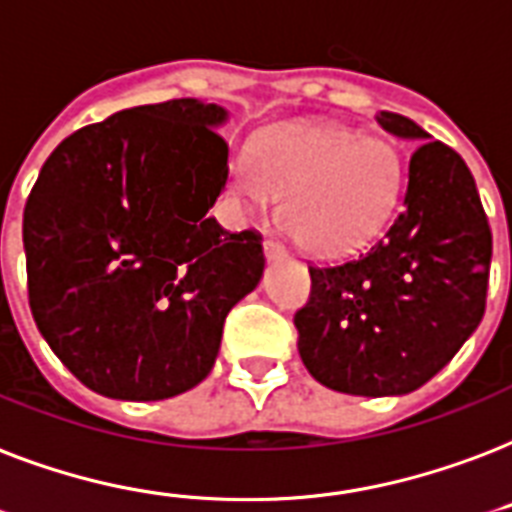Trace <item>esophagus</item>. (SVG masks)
Listing matches in <instances>:
<instances>
[{"label": "esophagus", "instance_id": "34e87169", "mask_svg": "<svg viewBox=\"0 0 512 512\" xmlns=\"http://www.w3.org/2000/svg\"><path fill=\"white\" fill-rule=\"evenodd\" d=\"M287 255V249L279 244L276 239H265V257H284Z\"/></svg>", "mask_w": 512, "mask_h": 512}]
</instances>
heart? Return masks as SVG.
Masks as SVG:
<instances>
[{"label": "heart", "instance_id": "obj_1", "mask_svg": "<svg viewBox=\"0 0 512 512\" xmlns=\"http://www.w3.org/2000/svg\"><path fill=\"white\" fill-rule=\"evenodd\" d=\"M403 187V158L392 144L335 123H276L228 161L233 201L268 206L282 193L284 222L317 257L351 255L376 239Z\"/></svg>", "mask_w": 512, "mask_h": 512}]
</instances>
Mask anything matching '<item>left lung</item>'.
I'll use <instances>...</instances> for the list:
<instances>
[{
	"mask_svg": "<svg viewBox=\"0 0 512 512\" xmlns=\"http://www.w3.org/2000/svg\"><path fill=\"white\" fill-rule=\"evenodd\" d=\"M386 131L416 139L405 209L365 252L308 263L298 351L335 392L405 395L443 370L481 325L491 228L462 155L413 120L378 112Z\"/></svg>",
	"mask_w": 512,
	"mask_h": 512,
	"instance_id": "8db88e82",
	"label": "left lung"
}]
</instances>
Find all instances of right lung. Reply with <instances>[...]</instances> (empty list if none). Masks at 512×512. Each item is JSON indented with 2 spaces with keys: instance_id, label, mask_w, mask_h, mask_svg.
<instances>
[{
  "instance_id": "1",
  "label": "right lung",
  "mask_w": 512,
  "mask_h": 512,
  "mask_svg": "<svg viewBox=\"0 0 512 512\" xmlns=\"http://www.w3.org/2000/svg\"><path fill=\"white\" fill-rule=\"evenodd\" d=\"M222 120L195 99L123 109L66 136L31 187V317L99 395L163 400L204 381L263 276V236L209 217L228 182Z\"/></svg>"
}]
</instances>
